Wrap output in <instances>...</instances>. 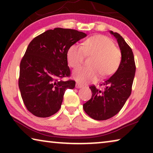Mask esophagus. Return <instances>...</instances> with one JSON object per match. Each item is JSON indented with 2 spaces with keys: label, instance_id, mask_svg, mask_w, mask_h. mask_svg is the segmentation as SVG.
<instances>
[{
  "label": "esophagus",
  "instance_id": "esophagus-1",
  "mask_svg": "<svg viewBox=\"0 0 153 153\" xmlns=\"http://www.w3.org/2000/svg\"><path fill=\"white\" fill-rule=\"evenodd\" d=\"M83 86L81 84H80V83H76V88H83Z\"/></svg>",
  "mask_w": 153,
  "mask_h": 153
}]
</instances>
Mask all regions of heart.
Listing matches in <instances>:
<instances>
[{
    "label": "heart",
    "instance_id": "heart-1",
    "mask_svg": "<svg viewBox=\"0 0 153 153\" xmlns=\"http://www.w3.org/2000/svg\"><path fill=\"white\" fill-rule=\"evenodd\" d=\"M85 55L93 56L89 68L76 69L73 76L81 83L95 81L100 74L102 78L111 76L116 72L121 62V53L108 37L102 35H93L87 39L83 46L73 45L67 53L69 65L77 68L82 65Z\"/></svg>",
    "mask_w": 153,
    "mask_h": 153
}]
</instances>
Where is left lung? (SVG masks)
I'll use <instances>...</instances> for the list:
<instances>
[{
  "label": "left lung",
  "mask_w": 153,
  "mask_h": 153,
  "mask_svg": "<svg viewBox=\"0 0 153 153\" xmlns=\"http://www.w3.org/2000/svg\"><path fill=\"white\" fill-rule=\"evenodd\" d=\"M110 33L116 37L120 47V66L114 75L100 84L104 87L103 91L96 88L95 85L90 87L93 93L91 99L83 105L85 112L97 120H107L120 111L131 95L135 75L132 50L120 34L111 30Z\"/></svg>",
  "instance_id": "1"
}]
</instances>
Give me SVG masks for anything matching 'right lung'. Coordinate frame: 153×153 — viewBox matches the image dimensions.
<instances>
[{
    "label": "right lung",
    "instance_id": "add662e5",
    "mask_svg": "<svg viewBox=\"0 0 153 153\" xmlns=\"http://www.w3.org/2000/svg\"><path fill=\"white\" fill-rule=\"evenodd\" d=\"M85 36L73 29L56 28L28 45L20 63L19 87L25 106L34 116L47 118L55 114L66 90L74 88V81L62 79L70 76L67 53Z\"/></svg>",
    "mask_w": 153,
    "mask_h": 153
}]
</instances>
